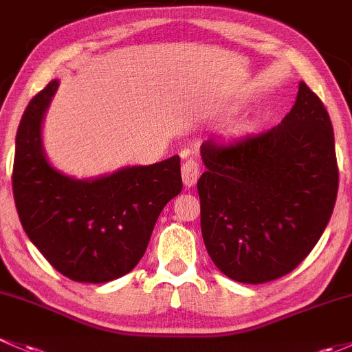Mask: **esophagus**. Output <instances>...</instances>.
Segmentation results:
<instances>
[{
  "label": "esophagus",
  "mask_w": 352,
  "mask_h": 352,
  "mask_svg": "<svg viewBox=\"0 0 352 352\" xmlns=\"http://www.w3.org/2000/svg\"><path fill=\"white\" fill-rule=\"evenodd\" d=\"M183 181H184V186L186 188H193L197 184L198 177H200V162L197 159L190 157L183 162Z\"/></svg>",
  "instance_id": "34e87169"
}]
</instances>
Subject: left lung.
<instances>
[{
  "instance_id": "8db88e82",
  "label": "left lung",
  "mask_w": 352,
  "mask_h": 352,
  "mask_svg": "<svg viewBox=\"0 0 352 352\" xmlns=\"http://www.w3.org/2000/svg\"><path fill=\"white\" fill-rule=\"evenodd\" d=\"M201 235L230 280L266 283L292 273L324 234L339 188L334 130L322 100L300 82L278 126L201 144Z\"/></svg>"
}]
</instances>
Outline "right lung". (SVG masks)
<instances>
[{
    "label": "right lung",
    "mask_w": 352,
    "mask_h": 352,
    "mask_svg": "<svg viewBox=\"0 0 352 352\" xmlns=\"http://www.w3.org/2000/svg\"><path fill=\"white\" fill-rule=\"evenodd\" d=\"M57 86L54 79L32 98L18 125L14 205L30 241L60 274L107 283L137 266L159 213L183 190L179 155L93 181L60 175L47 162L41 139Z\"/></svg>",
    "instance_id": "1"
}]
</instances>
